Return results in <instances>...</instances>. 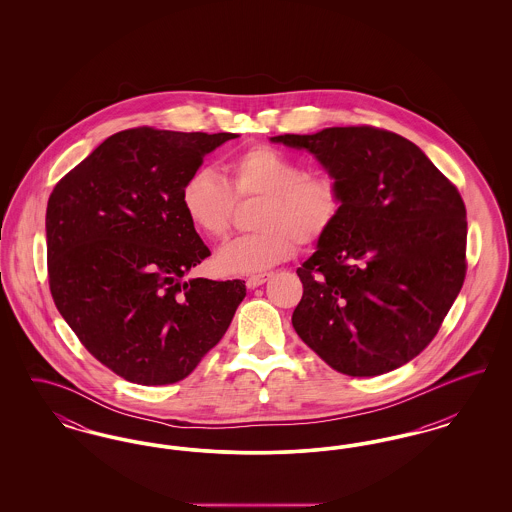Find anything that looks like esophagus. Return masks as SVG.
Returning <instances> with one entry per match:
<instances>
[{"label":"esophagus","instance_id":"1","mask_svg":"<svg viewBox=\"0 0 512 512\" xmlns=\"http://www.w3.org/2000/svg\"><path fill=\"white\" fill-rule=\"evenodd\" d=\"M270 276H272V272H263V274H253V276H249L247 278V288L249 290H255V288H259V286H263L267 280H270Z\"/></svg>","mask_w":512,"mask_h":512}]
</instances>
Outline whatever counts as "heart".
Masks as SVG:
<instances>
[{
    "mask_svg": "<svg viewBox=\"0 0 512 512\" xmlns=\"http://www.w3.org/2000/svg\"><path fill=\"white\" fill-rule=\"evenodd\" d=\"M226 180L211 169L192 172L180 190V205L195 230L222 240L238 199H261L257 232L222 247L215 257L220 274H255L286 261L295 245L317 244L341 209L340 186L326 174H307L290 155L255 146L232 157Z\"/></svg>",
    "mask_w": 512,
    "mask_h": 512,
    "instance_id": "b5f03b06",
    "label": "heart"
}]
</instances>
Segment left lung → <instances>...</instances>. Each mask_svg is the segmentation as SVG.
<instances>
[{"label": "left lung", "mask_w": 512, "mask_h": 512, "mask_svg": "<svg viewBox=\"0 0 512 512\" xmlns=\"http://www.w3.org/2000/svg\"><path fill=\"white\" fill-rule=\"evenodd\" d=\"M270 142L309 151L341 192L334 226L297 268V336L349 376L409 363L463 288L461 194L420 147L388 130L332 126Z\"/></svg>", "instance_id": "left-lung-1"}]
</instances>
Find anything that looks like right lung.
<instances>
[{
	"label": "right lung",
	"instance_id": "add662e5",
	"mask_svg": "<svg viewBox=\"0 0 512 512\" xmlns=\"http://www.w3.org/2000/svg\"><path fill=\"white\" fill-rule=\"evenodd\" d=\"M232 132L122 130L49 195V290L82 345L128 382L186 378L228 330L245 282L186 274L211 255L180 205Z\"/></svg>",
	"mask_w": 512,
	"mask_h": 512
}]
</instances>
